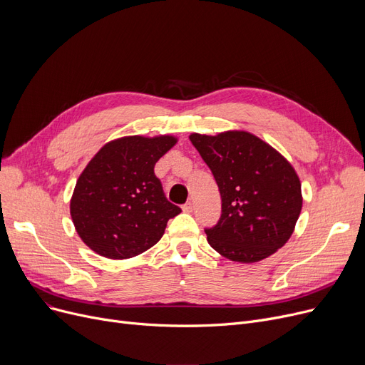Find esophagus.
I'll return each instance as SVG.
<instances>
[{
	"mask_svg": "<svg viewBox=\"0 0 365 365\" xmlns=\"http://www.w3.org/2000/svg\"><path fill=\"white\" fill-rule=\"evenodd\" d=\"M182 210L185 213H192L194 212V204L190 202V201H187V202H185L183 205H182Z\"/></svg>",
	"mask_w": 365,
	"mask_h": 365,
	"instance_id": "obj_1",
	"label": "esophagus"
}]
</instances>
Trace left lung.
<instances>
[{"instance_id": "1", "label": "left lung", "mask_w": 365, "mask_h": 365, "mask_svg": "<svg viewBox=\"0 0 365 365\" xmlns=\"http://www.w3.org/2000/svg\"><path fill=\"white\" fill-rule=\"evenodd\" d=\"M189 140L212 170L222 198L220 219L204 229L208 244L241 263L274 255L292 237L302 210L292 164L247 131L194 133Z\"/></svg>"}]
</instances>
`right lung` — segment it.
I'll list each match as a JSON object with an SVG mask.
<instances>
[{
  "label": "right lung",
  "instance_id": "1",
  "mask_svg": "<svg viewBox=\"0 0 365 365\" xmlns=\"http://www.w3.org/2000/svg\"><path fill=\"white\" fill-rule=\"evenodd\" d=\"M175 145L173 136H130L93 157L71 200L76 232L93 252L128 259L161 240L167 222L182 210L165 198L153 167Z\"/></svg>",
  "mask_w": 365,
  "mask_h": 365
}]
</instances>
